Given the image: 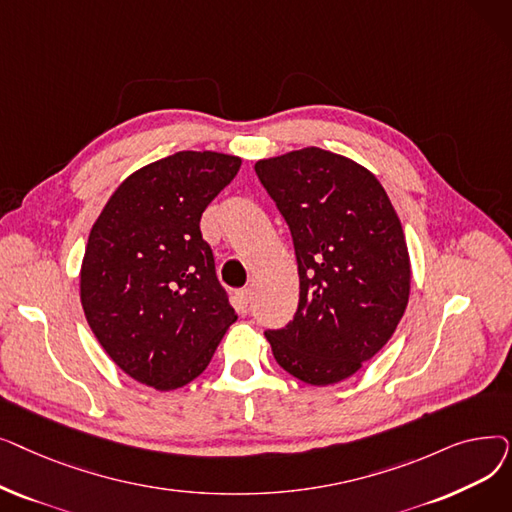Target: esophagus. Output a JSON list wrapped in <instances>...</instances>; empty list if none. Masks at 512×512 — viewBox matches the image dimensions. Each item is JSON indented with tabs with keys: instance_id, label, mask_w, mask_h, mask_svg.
Here are the masks:
<instances>
[{
	"instance_id": "1",
	"label": "esophagus",
	"mask_w": 512,
	"mask_h": 512,
	"mask_svg": "<svg viewBox=\"0 0 512 512\" xmlns=\"http://www.w3.org/2000/svg\"><path fill=\"white\" fill-rule=\"evenodd\" d=\"M251 297H253V292H251L249 288H242V290L236 292V301H238V307H240L242 313H247L249 303H251Z\"/></svg>"
}]
</instances>
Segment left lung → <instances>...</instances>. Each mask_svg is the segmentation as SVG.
Listing matches in <instances>:
<instances>
[{"mask_svg": "<svg viewBox=\"0 0 512 512\" xmlns=\"http://www.w3.org/2000/svg\"><path fill=\"white\" fill-rule=\"evenodd\" d=\"M255 172L290 228L301 282L294 319L265 338L297 380L342 382L405 315L411 261L398 215L367 168L319 147L259 159Z\"/></svg>", "mask_w": 512, "mask_h": 512, "instance_id": "1", "label": "left lung"}]
</instances>
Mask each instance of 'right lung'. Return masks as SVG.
Returning a JSON list of instances; mask_svg holds the SVG:
<instances>
[{
	"instance_id": "right-lung-1",
	"label": "right lung",
	"mask_w": 512,
	"mask_h": 512,
	"mask_svg": "<svg viewBox=\"0 0 512 512\" xmlns=\"http://www.w3.org/2000/svg\"><path fill=\"white\" fill-rule=\"evenodd\" d=\"M240 157L178 151L130 174L91 228L80 303L110 359L155 390H176L209 365L236 321L215 276L201 215Z\"/></svg>"
}]
</instances>
